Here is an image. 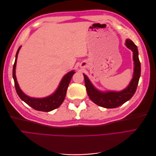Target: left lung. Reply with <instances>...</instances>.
<instances>
[{"label": "left lung", "mask_w": 156, "mask_h": 156, "mask_svg": "<svg viewBox=\"0 0 156 156\" xmlns=\"http://www.w3.org/2000/svg\"><path fill=\"white\" fill-rule=\"evenodd\" d=\"M126 45L133 51L135 65L133 79L126 89L120 92H102L94 87L87 75L83 74L88 96L94 103L99 106L107 108L119 107L129 100L136 91L140 75V63L137 47L131 40L128 39L126 40Z\"/></svg>", "instance_id": "obj_1"}]
</instances>
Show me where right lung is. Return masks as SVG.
<instances>
[{"instance_id": "add662e5", "label": "right lung", "mask_w": 156, "mask_h": 156, "mask_svg": "<svg viewBox=\"0 0 156 156\" xmlns=\"http://www.w3.org/2000/svg\"><path fill=\"white\" fill-rule=\"evenodd\" d=\"M20 48L21 47L19 48L17 51L15 62H14L13 67V78L14 80V84H15L16 92L18 94L19 97H20L23 101H25L27 104H28L36 111L49 112L55 109L56 108H58V107L60 106V105L62 104L64 100L69 82L71 81V79H72L73 74L75 72L74 71H71V72L68 73L66 75H65L62 79L61 80L57 90H56L55 92L52 94V95L44 98H30L27 96L26 94H25L22 92L20 87L18 85L16 76V67L17 55L19 51H20Z\"/></svg>"}]
</instances>
